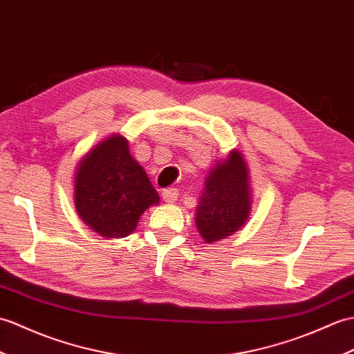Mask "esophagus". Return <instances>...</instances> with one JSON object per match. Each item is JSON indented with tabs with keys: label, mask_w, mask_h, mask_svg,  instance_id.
<instances>
[{
	"label": "esophagus",
	"mask_w": 354,
	"mask_h": 354,
	"mask_svg": "<svg viewBox=\"0 0 354 354\" xmlns=\"http://www.w3.org/2000/svg\"><path fill=\"white\" fill-rule=\"evenodd\" d=\"M162 199L167 203H174L178 199V190H175V188H166V190H162Z\"/></svg>",
	"instance_id": "esophagus-1"
}]
</instances>
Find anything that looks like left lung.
I'll list each match as a JSON object with an SVG mask.
<instances>
[{"instance_id": "obj_1", "label": "left lung", "mask_w": 354, "mask_h": 354, "mask_svg": "<svg viewBox=\"0 0 354 354\" xmlns=\"http://www.w3.org/2000/svg\"><path fill=\"white\" fill-rule=\"evenodd\" d=\"M196 205L194 221L207 244L241 231L252 212L250 174L244 155L232 149L208 170Z\"/></svg>"}]
</instances>
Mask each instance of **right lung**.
<instances>
[{"label":"right lung","instance_id":"1","mask_svg":"<svg viewBox=\"0 0 354 354\" xmlns=\"http://www.w3.org/2000/svg\"><path fill=\"white\" fill-rule=\"evenodd\" d=\"M73 203L80 218L106 240L133 234L143 212L160 203L129 142L111 134L80 158L73 176Z\"/></svg>","mask_w":354,"mask_h":354}]
</instances>
